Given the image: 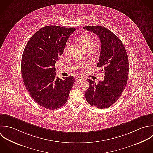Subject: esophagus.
Wrapping results in <instances>:
<instances>
[{
    "label": "esophagus",
    "instance_id": "esophagus-1",
    "mask_svg": "<svg viewBox=\"0 0 153 153\" xmlns=\"http://www.w3.org/2000/svg\"><path fill=\"white\" fill-rule=\"evenodd\" d=\"M82 80V77H79V76H76V78H75V81L76 82H79V81H81Z\"/></svg>",
    "mask_w": 153,
    "mask_h": 153
}]
</instances>
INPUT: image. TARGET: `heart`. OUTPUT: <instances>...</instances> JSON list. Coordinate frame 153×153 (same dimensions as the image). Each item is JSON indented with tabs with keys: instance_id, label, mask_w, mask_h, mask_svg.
Returning a JSON list of instances; mask_svg holds the SVG:
<instances>
[{
	"instance_id": "obj_1",
	"label": "heart",
	"mask_w": 153,
	"mask_h": 153,
	"mask_svg": "<svg viewBox=\"0 0 153 153\" xmlns=\"http://www.w3.org/2000/svg\"><path fill=\"white\" fill-rule=\"evenodd\" d=\"M78 42L80 46L87 51H92L96 46V42L94 39L89 35H83L78 38ZM70 48V44L67 43L65 48V52L67 53ZM86 64L82 65V67H86Z\"/></svg>"
}]
</instances>
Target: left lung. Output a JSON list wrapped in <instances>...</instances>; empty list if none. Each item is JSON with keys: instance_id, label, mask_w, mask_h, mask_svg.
I'll list each match as a JSON object with an SVG mask.
<instances>
[{"instance_id": "obj_1", "label": "left lung", "mask_w": 153, "mask_h": 153, "mask_svg": "<svg viewBox=\"0 0 153 153\" xmlns=\"http://www.w3.org/2000/svg\"><path fill=\"white\" fill-rule=\"evenodd\" d=\"M100 37L101 51L97 66L105 71L104 80L96 84L88 79L89 87L85 96L88 102L98 108L111 106L120 97L125 89L129 74L128 56L121 40L105 27H83Z\"/></svg>"}]
</instances>
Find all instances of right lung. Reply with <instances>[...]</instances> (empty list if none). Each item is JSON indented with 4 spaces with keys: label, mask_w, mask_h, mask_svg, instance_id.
I'll list each match as a JSON object with an SVG mask.
<instances>
[{
    "label": "right lung",
    "mask_w": 153,
    "mask_h": 153,
    "mask_svg": "<svg viewBox=\"0 0 153 153\" xmlns=\"http://www.w3.org/2000/svg\"><path fill=\"white\" fill-rule=\"evenodd\" d=\"M75 30L74 27L45 26L33 34L24 48L21 68L24 85L35 102L46 109L63 106L74 83L72 76L56 77L55 65Z\"/></svg>",
    "instance_id": "add662e5"
}]
</instances>
